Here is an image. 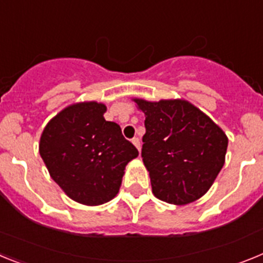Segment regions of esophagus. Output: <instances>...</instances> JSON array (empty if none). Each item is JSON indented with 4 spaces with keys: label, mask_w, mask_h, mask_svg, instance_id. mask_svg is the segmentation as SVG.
<instances>
[{
    "label": "esophagus",
    "mask_w": 263,
    "mask_h": 263,
    "mask_svg": "<svg viewBox=\"0 0 263 263\" xmlns=\"http://www.w3.org/2000/svg\"><path fill=\"white\" fill-rule=\"evenodd\" d=\"M132 142H133V145L136 146V147L138 148V150H141V141H139L138 137H134V138L132 139Z\"/></svg>",
    "instance_id": "1"
}]
</instances>
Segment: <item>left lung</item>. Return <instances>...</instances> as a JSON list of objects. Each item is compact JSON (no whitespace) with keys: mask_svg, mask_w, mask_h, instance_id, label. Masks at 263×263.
Wrapping results in <instances>:
<instances>
[{"mask_svg":"<svg viewBox=\"0 0 263 263\" xmlns=\"http://www.w3.org/2000/svg\"><path fill=\"white\" fill-rule=\"evenodd\" d=\"M134 101L146 116L141 155L150 173L153 194L176 205L197 200L224 166V132L184 100Z\"/></svg>","mask_w":263,"mask_h":263,"instance_id":"1","label":"left lung"}]
</instances>
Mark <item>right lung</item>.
Segmentation results:
<instances>
[{"mask_svg": "<svg viewBox=\"0 0 263 263\" xmlns=\"http://www.w3.org/2000/svg\"><path fill=\"white\" fill-rule=\"evenodd\" d=\"M104 104L81 103L62 110L41 137L39 154L51 178L72 200L99 205L117 195L125 166L138 157L120 125L104 118Z\"/></svg>", "mask_w": 263, "mask_h": 263, "instance_id": "obj_1", "label": "right lung"}]
</instances>
